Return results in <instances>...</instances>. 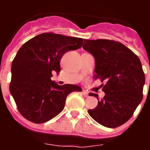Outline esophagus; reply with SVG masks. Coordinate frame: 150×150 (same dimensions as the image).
<instances>
[{"label":"esophagus","instance_id":"esophagus-1","mask_svg":"<svg viewBox=\"0 0 150 150\" xmlns=\"http://www.w3.org/2000/svg\"><path fill=\"white\" fill-rule=\"evenodd\" d=\"M82 94H83V96L86 97V98L88 96V92H87L86 91H83V92H82Z\"/></svg>","mask_w":150,"mask_h":150}]
</instances>
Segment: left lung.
I'll use <instances>...</instances> for the list:
<instances>
[{"mask_svg":"<svg viewBox=\"0 0 150 150\" xmlns=\"http://www.w3.org/2000/svg\"><path fill=\"white\" fill-rule=\"evenodd\" d=\"M83 49L95 59V79L106 82L102 85L105 95L88 114L107 128L119 127L132 118L143 99L145 74L137 55L118 41L85 40Z\"/></svg>","mask_w":150,"mask_h":150,"instance_id":"left-lung-1","label":"left lung"}]
</instances>
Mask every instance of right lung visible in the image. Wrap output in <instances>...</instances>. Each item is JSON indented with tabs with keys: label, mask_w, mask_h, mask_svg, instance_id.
Segmentation results:
<instances>
[{
	"label": "right lung",
	"mask_w": 150,
	"mask_h": 150,
	"mask_svg": "<svg viewBox=\"0 0 150 150\" xmlns=\"http://www.w3.org/2000/svg\"><path fill=\"white\" fill-rule=\"evenodd\" d=\"M83 43L82 38L48 32L21 46L12 62L10 91L24 118L37 124L46 122L63 110L69 94L82 91L76 85L59 86L51 76L52 71L60 72L64 54Z\"/></svg>",
	"instance_id": "add662e5"
}]
</instances>
